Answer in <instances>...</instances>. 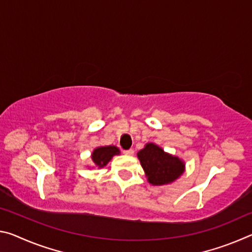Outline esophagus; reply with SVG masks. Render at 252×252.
Returning a JSON list of instances; mask_svg holds the SVG:
<instances>
[{
  "instance_id": "1",
  "label": "esophagus",
  "mask_w": 252,
  "mask_h": 252,
  "mask_svg": "<svg viewBox=\"0 0 252 252\" xmlns=\"http://www.w3.org/2000/svg\"><path fill=\"white\" fill-rule=\"evenodd\" d=\"M123 153H125L126 156H133L134 150L133 149H127V150H123Z\"/></svg>"
}]
</instances>
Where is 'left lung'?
<instances>
[{
  "label": "left lung",
  "instance_id": "obj_1",
  "mask_svg": "<svg viewBox=\"0 0 252 252\" xmlns=\"http://www.w3.org/2000/svg\"><path fill=\"white\" fill-rule=\"evenodd\" d=\"M138 158L149 182L153 186L171 183L183 173V162L153 143H148L146 148L139 151Z\"/></svg>",
  "mask_w": 252,
  "mask_h": 252
}]
</instances>
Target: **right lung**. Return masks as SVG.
Wrapping results in <instances>:
<instances>
[{
    "label": "right lung",
    "instance_id": "1",
    "mask_svg": "<svg viewBox=\"0 0 252 252\" xmlns=\"http://www.w3.org/2000/svg\"><path fill=\"white\" fill-rule=\"evenodd\" d=\"M119 149L117 147L109 146V147H100L96 148L92 153V161L96 167L102 168L106 165V163L112 159L113 156L119 155Z\"/></svg>",
    "mask_w": 252,
    "mask_h": 252
}]
</instances>
